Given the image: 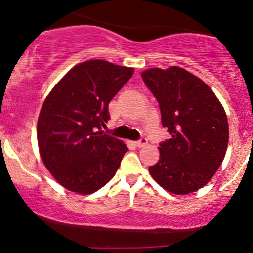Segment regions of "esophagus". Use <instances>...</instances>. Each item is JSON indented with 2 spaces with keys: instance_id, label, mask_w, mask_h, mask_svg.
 Listing matches in <instances>:
<instances>
[{
  "instance_id": "obj_1",
  "label": "esophagus",
  "mask_w": 253,
  "mask_h": 253,
  "mask_svg": "<svg viewBox=\"0 0 253 253\" xmlns=\"http://www.w3.org/2000/svg\"><path fill=\"white\" fill-rule=\"evenodd\" d=\"M134 145H135L136 147H144V146H146V145H147V139H146V138H141L140 140L135 141Z\"/></svg>"
}]
</instances>
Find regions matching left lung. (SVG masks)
Listing matches in <instances>:
<instances>
[{"label": "left lung", "mask_w": 253, "mask_h": 253, "mask_svg": "<svg viewBox=\"0 0 253 253\" xmlns=\"http://www.w3.org/2000/svg\"><path fill=\"white\" fill-rule=\"evenodd\" d=\"M141 77L171 135L158 147L151 176L176 195L194 193L213 178L225 158L229 135L225 109L201 78L179 66L147 69Z\"/></svg>", "instance_id": "1"}]
</instances>
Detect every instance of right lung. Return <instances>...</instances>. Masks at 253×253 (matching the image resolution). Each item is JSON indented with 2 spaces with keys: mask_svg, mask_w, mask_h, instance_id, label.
Instances as JSON below:
<instances>
[{
  "mask_svg": "<svg viewBox=\"0 0 253 253\" xmlns=\"http://www.w3.org/2000/svg\"><path fill=\"white\" fill-rule=\"evenodd\" d=\"M134 69L102 59L75 65L43 101L37 125L39 153L46 169L65 189L88 195L117 172L127 149L104 134L108 103Z\"/></svg>",
  "mask_w": 253,
  "mask_h": 253,
  "instance_id": "right-lung-1",
  "label": "right lung"
}]
</instances>
